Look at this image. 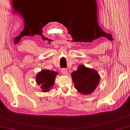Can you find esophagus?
I'll use <instances>...</instances> for the list:
<instances>
[{"label": "esophagus", "instance_id": "obj_1", "mask_svg": "<svg viewBox=\"0 0 130 130\" xmlns=\"http://www.w3.org/2000/svg\"><path fill=\"white\" fill-rule=\"evenodd\" d=\"M61 73L63 74H65V75H67L68 74V71H67V70L65 68H63V69L61 70Z\"/></svg>", "mask_w": 130, "mask_h": 130}]
</instances>
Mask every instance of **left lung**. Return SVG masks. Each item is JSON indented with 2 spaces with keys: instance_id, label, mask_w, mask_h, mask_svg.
<instances>
[{
  "instance_id": "8db88e82",
  "label": "left lung",
  "mask_w": 130,
  "mask_h": 130,
  "mask_svg": "<svg viewBox=\"0 0 130 130\" xmlns=\"http://www.w3.org/2000/svg\"><path fill=\"white\" fill-rule=\"evenodd\" d=\"M74 87L84 95H89L93 92L100 83V75L96 70L80 65L77 70L71 74Z\"/></svg>"
}]
</instances>
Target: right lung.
Returning <instances> with one entry per match:
<instances>
[{
  "label": "right lung",
  "mask_w": 130,
  "mask_h": 130,
  "mask_svg": "<svg viewBox=\"0 0 130 130\" xmlns=\"http://www.w3.org/2000/svg\"><path fill=\"white\" fill-rule=\"evenodd\" d=\"M57 72L51 70H43L38 73L36 76V82L40 85L43 92H46L50 90V88L54 84L55 79Z\"/></svg>",
  "instance_id": "obj_1"
}]
</instances>
